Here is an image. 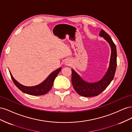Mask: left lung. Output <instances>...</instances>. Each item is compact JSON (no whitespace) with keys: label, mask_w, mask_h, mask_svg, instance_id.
<instances>
[{"label":"left lung","mask_w":132,"mask_h":132,"mask_svg":"<svg viewBox=\"0 0 132 132\" xmlns=\"http://www.w3.org/2000/svg\"><path fill=\"white\" fill-rule=\"evenodd\" d=\"M109 43L111 48V55L109 68L106 73L100 80L96 82H87L80 77L73 70L71 69V82L74 90L82 96L93 97L100 94L113 79L117 67L116 47L112 39L106 32L101 30L99 34Z\"/></svg>","instance_id":"8db88e82"}]
</instances>
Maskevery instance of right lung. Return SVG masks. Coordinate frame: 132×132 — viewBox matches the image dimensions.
I'll return each mask as SVG.
<instances>
[{
  "label": "right lung",
  "mask_w": 132,
  "mask_h": 132,
  "mask_svg": "<svg viewBox=\"0 0 132 132\" xmlns=\"http://www.w3.org/2000/svg\"><path fill=\"white\" fill-rule=\"evenodd\" d=\"M61 70V68H59L58 69L53 71L45 81L42 82L40 84L34 86H26L22 85L21 84L18 82L13 78L10 71V74L11 78L13 80L14 84L22 92L27 94L34 96H40L47 94L52 88L53 86V82L55 77H57L58 73Z\"/></svg>",
  "instance_id": "add662e5"
}]
</instances>
